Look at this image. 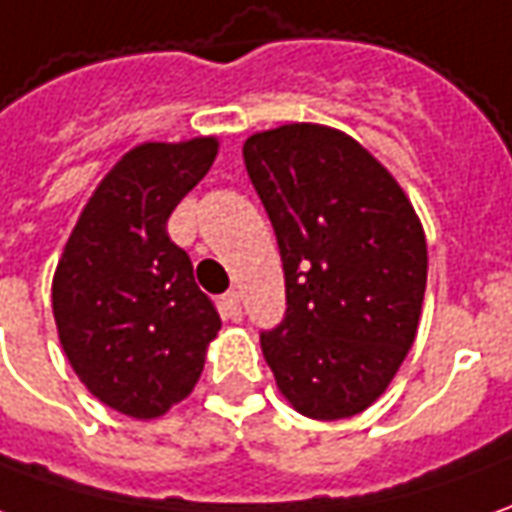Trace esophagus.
I'll list each match as a JSON object with an SVG mask.
<instances>
[{
    "instance_id": "1",
    "label": "esophagus",
    "mask_w": 512,
    "mask_h": 512,
    "mask_svg": "<svg viewBox=\"0 0 512 512\" xmlns=\"http://www.w3.org/2000/svg\"><path fill=\"white\" fill-rule=\"evenodd\" d=\"M221 308H224V316L232 319V322H241L243 319V308H241V294L238 291H229L221 297Z\"/></svg>"
}]
</instances>
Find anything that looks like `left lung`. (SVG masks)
Segmentation results:
<instances>
[{"mask_svg": "<svg viewBox=\"0 0 512 512\" xmlns=\"http://www.w3.org/2000/svg\"><path fill=\"white\" fill-rule=\"evenodd\" d=\"M285 271V316L260 344L291 406L364 412L415 342L426 235L389 170L336 128L291 123L243 142Z\"/></svg>", "mask_w": 512, "mask_h": 512, "instance_id": "obj_1", "label": "left lung"}]
</instances>
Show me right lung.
<instances>
[{
  "instance_id": "right-lung-1",
  "label": "right lung",
  "mask_w": 512,
  "mask_h": 512,
  "mask_svg": "<svg viewBox=\"0 0 512 512\" xmlns=\"http://www.w3.org/2000/svg\"><path fill=\"white\" fill-rule=\"evenodd\" d=\"M218 154V139L145 142L83 207L52 277V314L72 370L111 409L151 420L187 398L221 316L170 241L168 218Z\"/></svg>"
}]
</instances>
